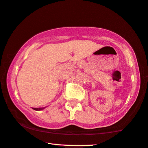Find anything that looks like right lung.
<instances>
[{"label":"right lung","instance_id":"1","mask_svg":"<svg viewBox=\"0 0 148 148\" xmlns=\"http://www.w3.org/2000/svg\"><path fill=\"white\" fill-rule=\"evenodd\" d=\"M45 107H42V108H33V109L36 110V111H41V110L44 109Z\"/></svg>","mask_w":148,"mask_h":148}]
</instances>
